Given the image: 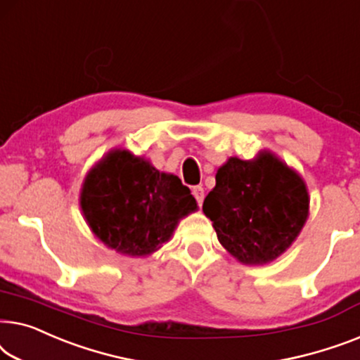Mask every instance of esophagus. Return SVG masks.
<instances>
[{
    "label": "esophagus",
    "instance_id": "1",
    "mask_svg": "<svg viewBox=\"0 0 360 360\" xmlns=\"http://www.w3.org/2000/svg\"><path fill=\"white\" fill-rule=\"evenodd\" d=\"M192 195L195 197L197 204L202 205V202H204V187H202V186L192 187Z\"/></svg>",
    "mask_w": 360,
    "mask_h": 360
}]
</instances>
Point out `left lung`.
Segmentation results:
<instances>
[{"label":"left lung","mask_w":360,"mask_h":360,"mask_svg":"<svg viewBox=\"0 0 360 360\" xmlns=\"http://www.w3.org/2000/svg\"><path fill=\"white\" fill-rule=\"evenodd\" d=\"M215 182L202 210L214 221L221 246L243 264L274 261L305 225V182L269 151L251 161L230 158Z\"/></svg>","instance_id":"left-lung-1"}]
</instances>
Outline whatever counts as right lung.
Returning a JSON list of instances; mask_svg holds the SVG:
<instances>
[{"label": "right lung", "mask_w": 360, "mask_h": 360, "mask_svg": "<svg viewBox=\"0 0 360 360\" xmlns=\"http://www.w3.org/2000/svg\"><path fill=\"white\" fill-rule=\"evenodd\" d=\"M79 204L94 235L127 256L158 250L182 217L197 209L178 176L160 173L127 150L109 151L89 171Z\"/></svg>", "instance_id": "1"}]
</instances>
